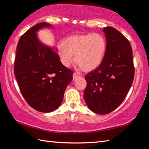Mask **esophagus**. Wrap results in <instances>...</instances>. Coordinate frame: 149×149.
<instances>
[{"mask_svg": "<svg viewBox=\"0 0 149 149\" xmlns=\"http://www.w3.org/2000/svg\"><path fill=\"white\" fill-rule=\"evenodd\" d=\"M78 77V75L77 74H75V73H74V74H73V79L75 80L76 78Z\"/></svg>", "mask_w": 149, "mask_h": 149, "instance_id": "1", "label": "esophagus"}]
</instances>
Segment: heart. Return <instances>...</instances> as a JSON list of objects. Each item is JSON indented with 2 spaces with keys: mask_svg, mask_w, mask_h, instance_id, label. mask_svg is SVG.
<instances>
[{
  "mask_svg": "<svg viewBox=\"0 0 149 149\" xmlns=\"http://www.w3.org/2000/svg\"><path fill=\"white\" fill-rule=\"evenodd\" d=\"M57 49L60 62L64 66H69L75 58V62L84 72H91L102 62L107 41L99 33L73 35L60 42Z\"/></svg>",
  "mask_w": 149,
  "mask_h": 149,
  "instance_id": "b5f03b06",
  "label": "heart"
}]
</instances>
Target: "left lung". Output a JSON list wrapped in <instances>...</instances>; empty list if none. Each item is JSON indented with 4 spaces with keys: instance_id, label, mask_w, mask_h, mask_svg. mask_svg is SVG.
Masks as SVG:
<instances>
[{
    "instance_id": "8db88e82",
    "label": "left lung",
    "mask_w": 149,
    "mask_h": 149,
    "mask_svg": "<svg viewBox=\"0 0 149 149\" xmlns=\"http://www.w3.org/2000/svg\"><path fill=\"white\" fill-rule=\"evenodd\" d=\"M107 50L97 69L85 75L84 99L89 109L107 114L119 107L134 78L132 49L128 40L112 27H104Z\"/></svg>"
}]
</instances>
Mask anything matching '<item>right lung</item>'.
Returning <instances> with one entry per match:
<instances>
[{
	"mask_svg": "<svg viewBox=\"0 0 149 149\" xmlns=\"http://www.w3.org/2000/svg\"><path fill=\"white\" fill-rule=\"evenodd\" d=\"M52 26L35 25L20 37L14 61V74L19 90L30 107L47 113L57 109L74 74L60 62L54 48L39 41L37 32Z\"/></svg>",
	"mask_w": 149,
	"mask_h": 149,
	"instance_id": "add662e5",
	"label": "right lung"
}]
</instances>
